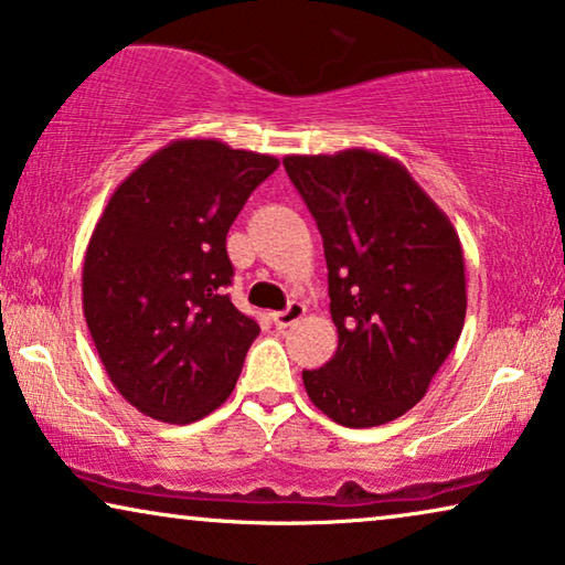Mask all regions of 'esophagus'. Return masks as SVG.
<instances>
[{
	"mask_svg": "<svg viewBox=\"0 0 565 565\" xmlns=\"http://www.w3.org/2000/svg\"><path fill=\"white\" fill-rule=\"evenodd\" d=\"M302 316H306V306H302V302H290L288 308L273 316V321H275L277 329H288V326L298 323Z\"/></svg>",
	"mask_w": 565,
	"mask_h": 565,
	"instance_id": "esophagus-1",
	"label": "esophagus"
}]
</instances>
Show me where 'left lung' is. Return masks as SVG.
<instances>
[{
	"mask_svg": "<svg viewBox=\"0 0 565 565\" xmlns=\"http://www.w3.org/2000/svg\"><path fill=\"white\" fill-rule=\"evenodd\" d=\"M282 166L323 236L339 331L331 362L302 372L310 403L347 428L395 420L420 403L461 337L459 234L382 152L288 154Z\"/></svg>",
	"mask_w": 565,
	"mask_h": 565,
	"instance_id": "obj_1",
	"label": "left lung"
}]
</instances>
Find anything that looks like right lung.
<instances>
[{"mask_svg": "<svg viewBox=\"0 0 565 565\" xmlns=\"http://www.w3.org/2000/svg\"><path fill=\"white\" fill-rule=\"evenodd\" d=\"M280 166L175 140L117 185L88 239L84 316L106 374L147 418L185 425L232 395L259 326L226 296V234Z\"/></svg>", "mask_w": 565, "mask_h": 565, "instance_id": "right-lung-1", "label": "right lung"}]
</instances>
